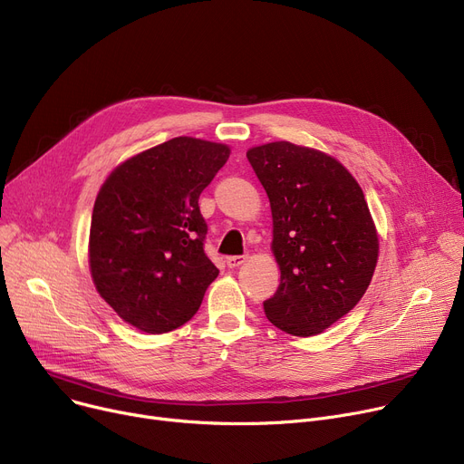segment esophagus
Returning a JSON list of instances; mask_svg holds the SVG:
<instances>
[{
  "mask_svg": "<svg viewBox=\"0 0 464 464\" xmlns=\"http://www.w3.org/2000/svg\"><path fill=\"white\" fill-rule=\"evenodd\" d=\"M244 261H246V256H231V257L226 259V263H227L229 268H237V266H240Z\"/></svg>",
  "mask_w": 464,
  "mask_h": 464,
  "instance_id": "obj_1",
  "label": "esophagus"
}]
</instances>
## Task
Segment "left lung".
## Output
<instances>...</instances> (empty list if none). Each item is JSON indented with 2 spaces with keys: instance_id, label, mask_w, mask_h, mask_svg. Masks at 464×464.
Here are the masks:
<instances>
[{
  "instance_id": "left-lung-1",
  "label": "left lung",
  "mask_w": 464,
  "mask_h": 464,
  "mask_svg": "<svg viewBox=\"0 0 464 464\" xmlns=\"http://www.w3.org/2000/svg\"><path fill=\"white\" fill-rule=\"evenodd\" d=\"M246 157L270 201L272 254L282 272L265 315L291 335H317L372 284L379 259L372 212L356 179L326 152L272 141Z\"/></svg>"
}]
</instances>
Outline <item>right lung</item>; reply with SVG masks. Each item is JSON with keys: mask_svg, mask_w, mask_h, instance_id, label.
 <instances>
[{"mask_svg": "<svg viewBox=\"0 0 464 464\" xmlns=\"http://www.w3.org/2000/svg\"><path fill=\"white\" fill-rule=\"evenodd\" d=\"M224 143L179 136L119 164L91 216L89 268L113 312L147 334L199 310L218 268L205 256L198 199L227 162Z\"/></svg>", "mask_w": 464, "mask_h": 464, "instance_id": "1", "label": "right lung"}]
</instances>
